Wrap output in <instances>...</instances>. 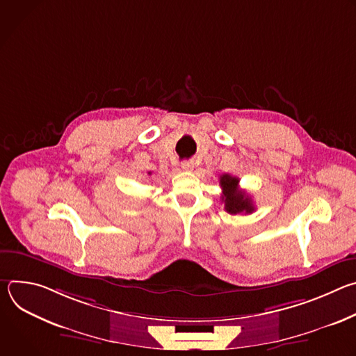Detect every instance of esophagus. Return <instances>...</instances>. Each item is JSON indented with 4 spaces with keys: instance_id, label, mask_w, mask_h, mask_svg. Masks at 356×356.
Instances as JSON below:
<instances>
[{
    "instance_id": "34e87169",
    "label": "esophagus",
    "mask_w": 356,
    "mask_h": 356,
    "mask_svg": "<svg viewBox=\"0 0 356 356\" xmlns=\"http://www.w3.org/2000/svg\"><path fill=\"white\" fill-rule=\"evenodd\" d=\"M193 168H194L193 162H190V161H184V162H181V169H183V170H186V172H191V170H193Z\"/></svg>"
}]
</instances>
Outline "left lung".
<instances>
[{"mask_svg": "<svg viewBox=\"0 0 356 356\" xmlns=\"http://www.w3.org/2000/svg\"><path fill=\"white\" fill-rule=\"evenodd\" d=\"M222 187V202L224 209L229 214H250L255 211L252 198L239 188V179L231 175H222L220 177Z\"/></svg>", "mask_w": 356, "mask_h": 356, "instance_id": "8db88e82", "label": "left lung"}]
</instances>
